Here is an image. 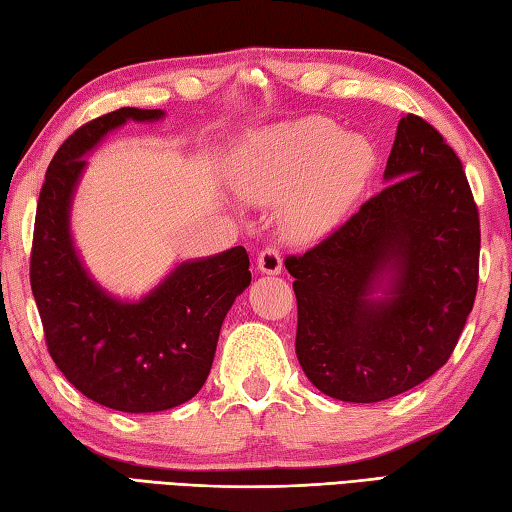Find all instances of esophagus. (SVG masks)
<instances>
[{
  "label": "esophagus",
  "instance_id": "obj_1",
  "mask_svg": "<svg viewBox=\"0 0 512 512\" xmlns=\"http://www.w3.org/2000/svg\"><path fill=\"white\" fill-rule=\"evenodd\" d=\"M257 268L262 270L266 275H279L282 273V255H279V250L268 246L264 248L262 253L257 255Z\"/></svg>",
  "mask_w": 512,
  "mask_h": 512
}]
</instances>
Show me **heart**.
<instances>
[{
	"label": "heart",
	"mask_w": 512,
	"mask_h": 512,
	"mask_svg": "<svg viewBox=\"0 0 512 512\" xmlns=\"http://www.w3.org/2000/svg\"><path fill=\"white\" fill-rule=\"evenodd\" d=\"M364 137L322 117L299 119L255 133L237 157L233 182L253 202H283L282 217L295 237L333 228L362 193L373 168Z\"/></svg>",
	"instance_id": "1"
}]
</instances>
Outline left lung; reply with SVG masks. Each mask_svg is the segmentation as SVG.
Instances as JSON below:
<instances>
[{"label": "left lung", "mask_w": 512, "mask_h": 512, "mask_svg": "<svg viewBox=\"0 0 512 512\" xmlns=\"http://www.w3.org/2000/svg\"><path fill=\"white\" fill-rule=\"evenodd\" d=\"M384 190L302 257L295 350L339 402L373 404L415 388L453 355L477 295L479 213L462 162L404 115Z\"/></svg>", "instance_id": "1"}]
</instances>
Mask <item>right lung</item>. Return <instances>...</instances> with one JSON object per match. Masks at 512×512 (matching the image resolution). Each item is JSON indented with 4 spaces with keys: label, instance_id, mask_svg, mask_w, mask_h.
Masks as SVG:
<instances>
[{
    "label": "right lung",
    "instance_id": "right-lung-1",
    "mask_svg": "<svg viewBox=\"0 0 512 512\" xmlns=\"http://www.w3.org/2000/svg\"><path fill=\"white\" fill-rule=\"evenodd\" d=\"M164 110L119 108L77 128L46 170L39 193L30 286L48 353L79 393L122 413H159L193 399L215 359L224 317L250 286L244 246L188 259L142 299H119L88 273L70 233L86 155L126 122Z\"/></svg>",
    "mask_w": 512,
    "mask_h": 512
}]
</instances>
